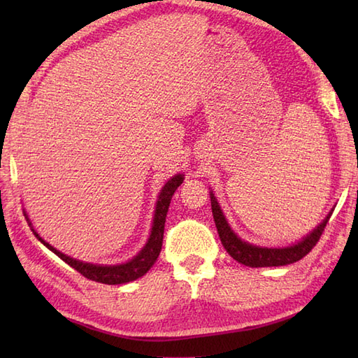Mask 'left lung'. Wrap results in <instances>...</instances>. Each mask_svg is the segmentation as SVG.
<instances>
[{
    "mask_svg": "<svg viewBox=\"0 0 358 358\" xmlns=\"http://www.w3.org/2000/svg\"><path fill=\"white\" fill-rule=\"evenodd\" d=\"M210 195V206H212V215H214V222L217 226V231L222 240V245L227 250L234 260L238 263L249 266V268H272V266H286L301 260L303 257L308 255L313 248L320 240L322 234L324 231L326 223L329 222L332 215V209L323 222L318 224L315 229L310 231L306 237H303L300 241L294 243L285 248H264L257 246L252 243L241 240L237 234L232 231V227L227 223V220L223 214L220 203L215 199L214 191L209 192Z\"/></svg>",
    "mask_w": 358,
    "mask_h": 358,
    "instance_id": "left-lung-1",
    "label": "left lung"
}]
</instances>
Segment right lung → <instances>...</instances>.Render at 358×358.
Wrapping results in <instances>:
<instances>
[{
    "instance_id": "right-lung-1",
    "label": "right lung",
    "mask_w": 358,
    "mask_h": 358,
    "mask_svg": "<svg viewBox=\"0 0 358 358\" xmlns=\"http://www.w3.org/2000/svg\"><path fill=\"white\" fill-rule=\"evenodd\" d=\"M183 180H185L183 173H177L167 180V183L163 186L162 192L158 194V200H157L155 212H154V220H152V227H150V234H149L146 245L141 248L138 254L132 257L131 260H127L126 263H118V264L87 263V262H81V260H77V258H72L69 255L59 252L58 249H55L52 245H49V243L44 238L40 237V234L35 231V227H34L32 222H30V218H29L26 210H24V217H26L30 229H32L35 237L40 240L49 250H52L53 254L58 255L63 262L69 264L71 268L78 271L81 275H85L86 278L92 280V281H98V283H104V285H123V283H129V281H134L136 278L143 277L144 273H146L157 262L159 252H162L166 215H167V210H169L172 195L175 194V191H177L178 186L183 183Z\"/></svg>"
}]
</instances>
